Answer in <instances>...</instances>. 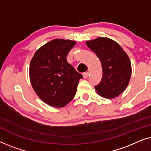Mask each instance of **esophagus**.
Wrapping results in <instances>:
<instances>
[{
    "instance_id": "esophagus-1",
    "label": "esophagus",
    "mask_w": 151,
    "mask_h": 151,
    "mask_svg": "<svg viewBox=\"0 0 151 151\" xmlns=\"http://www.w3.org/2000/svg\"><path fill=\"white\" fill-rule=\"evenodd\" d=\"M88 75H89V73H88V72H86V73H84L83 74V78H87L88 77Z\"/></svg>"
}]
</instances>
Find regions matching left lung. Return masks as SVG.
<instances>
[{"instance_id": "obj_1", "label": "left lung", "mask_w": 151, "mask_h": 151, "mask_svg": "<svg viewBox=\"0 0 151 151\" xmlns=\"http://www.w3.org/2000/svg\"><path fill=\"white\" fill-rule=\"evenodd\" d=\"M95 52L102 64L103 76L94 86L101 96L113 99L124 92L131 75V65L128 55L114 40L99 37L86 42Z\"/></svg>"}]
</instances>
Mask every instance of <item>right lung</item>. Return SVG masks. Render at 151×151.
Here are the masks:
<instances>
[{
	"label": "right lung",
	"instance_id": "1",
	"mask_svg": "<svg viewBox=\"0 0 151 151\" xmlns=\"http://www.w3.org/2000/svg\"><path fill=\"white\" fill-rule=\"evenodd\" d=\"M75 44L71 40H52L39 48L31 59L29 74L33 90L52 107H62L69 103L83 78L66 59Z\"/></svg>",
	"mask_w": 151,
	"mask_h": 151
}]
</instances>
